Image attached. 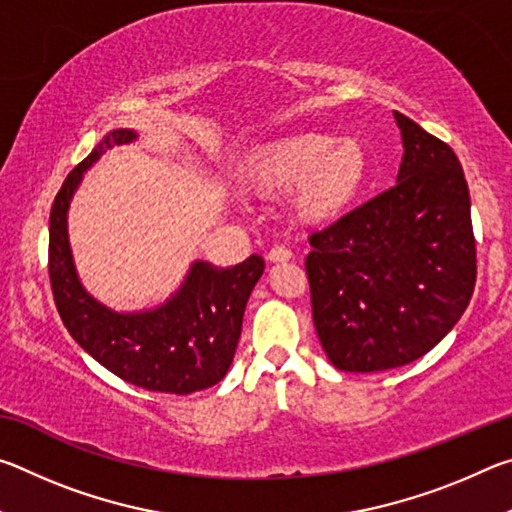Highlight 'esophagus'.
Masks as SVG:
<instances>
[{"label": "esophagus", "instance_id": "obj_1", "mask_svg": "<svg viewBox=\"0 0 512 512\" xmlns=\"http://www.w3.org/2000/svg\"><path fill=\"white\" fill-rule=\"evenodd\" d=\"M266 257L271 259V262H289V259L293 257V253H291L287 246H273L271 250H268Z\"/></svg>", "mask_w": 512, "mask_h": 512}]
</instances>
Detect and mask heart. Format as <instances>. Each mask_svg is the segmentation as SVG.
Returning <instances> with one entry per match:
<instances>
[{"label":"heart","instance_id":"obj_1","mask_svg":"<svg viewBox=\"0 0 512 512\" xmlns=\"http://www.w3.org/2000/svg\"><path fill=\"white\" fill-rule=\"evenodd\" d=\"M368 176L359 142L323 133L287 137L255 153L244 178L259 194H293V210L305 223H332L357 203Z\"/></svg>","mask_w":512,"mask_h":512}]
</instances>
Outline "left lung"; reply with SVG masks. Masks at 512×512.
Wrapping results in <instances>:
<instances>
[{
    "instance_id": "1",
    "label": "left lung",
    "mask_w": 512,
    "mask_h": 512,
    "mask_svg": "<svg viewBox=\"0 0 512 512\" xmlns=\"http://www.w3.org/2000/svg\"><path fill=\"white\" fill-rule=\"evenodd\" d=\"M397 185L311 232V314L339 370L381 372L420 359L470 305L476 244L470 192L452 146L395 112Z\"/></svg>"
}]
</instances>
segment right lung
I'll return each mask as SVG.
<instances>
[{
    "label": "right lung",
    "instance_id": "obj_1",
    "mask_svg": "<svg viewBox=\"0 0 512 512\" xmlns=\"http://www.w3.org/2000/svg\"><path fill=\"white\" fill-rule=\"evenodd\" d=\"M131 140L133 131H112L58 189L49 216L51 291L67 332L112 375L146 391L189 395L219 384L228 372L264 259L250 255L230 268L196 262L183 289L167 305L144 314H115L90 298L67 244L69 198L103 149Z\"/></svg>",
    "mask_w": 512,
    "mask_h": 512
}]
</instances>
